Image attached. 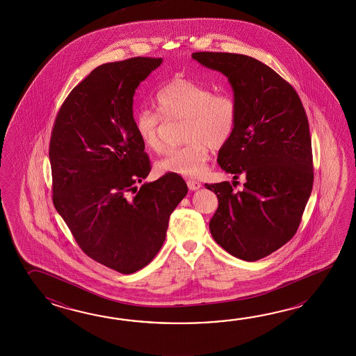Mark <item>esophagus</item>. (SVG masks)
I'll list each match as a JSON object with an SVG mask.
<instances>
[{"label":"esophagus","instance_id":"obj_1","mask_svg":"<svg viewBox=\"0 0 356 356\" xmlns=\"http://www.w3.org/2000/svg\"><path fill=\"white\" fill-rule=\"evenodd\" d=\"M187 186H188L189 191H197V189L202 187V184L200 181H193V179H188Z\"/></svg>","mask_w":356,"mask_h":356}]
</instances>
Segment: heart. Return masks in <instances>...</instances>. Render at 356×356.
I'll list each match as a JSON object with an SVG mask.
<instances>
[{"label": "heart", "mask_w": 356, "mask_h": 356, "mask_svg": "<svg viewBox=\"0 0 356 356\" xmlns=\"http://www.w3.org/2000/svg\"><path fill=\"white\" fill-rule=\"evenodd\" d=\"M160 115L140 109L134 118L135 134L149 152L164 149L161 129L164 121L184 118L183 138L187 144L169 149L156 163L160 175L198 177L206 169L211 147L219 149L234 134L238 106L227 92H212L211 88L184 77H175L156 94Z\"/></svg>", "instance_id": "obj_1"}]
</instances>
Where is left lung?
I'll return each mask as SVG.
<instances>
[{
    "label": "left lung",
    "mask_w": 356,
    "mask_h": 356,
    "mask_svg": "<svg viewBox=\"0 0 356 356\" xmlns=\"http://www.w3.org/2000/svg\"><path fill=\"white\" fill-rule=\"evenodd\" d=\"M192 58L233 88L238 122L218 163L234 179L245 177L238 192L229 181L204 184L219 201L210 232L232 256L253 262L286 244L302 221L314 178L308 118L294 88L261 60L221 52Z\"/></svg>",
    "instance_id": "left-lung-1"
}]
</instances>
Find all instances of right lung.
<instances>
[{"label": "right lung", "instance_id": "obj_1", "mask_svg": "<svg viewBox=\"0 0 356 356\" xmlns=\"http://www.w3.org/2000/svg\"><path fill=\"white\" fill-rule=\"evenodd\" d=\"M161 62L134 57L94 68L63 102L49 144L56 210L89 257L127 275L156 256L188 192L170 173L136 186L152 165L134 129V95Z\"/></svg>", "mask_w": 356, "mask_h": 356}]
</instances>
